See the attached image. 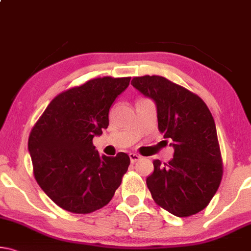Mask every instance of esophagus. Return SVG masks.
I'll list each match as a JSON object with an SVG mask.
<instances>
[{
    "instance_id": "esophagus-1",
    "label": "esophagus",
    "mask_w": 251,
    "mask_h": 251,
    "mask_svg": "<svg viewBox=\"0 0 251 251\" xmlns=\"http://www.w3.org/2000/svg\"><path fill=\"white\" fill-rule=\"evenodd\" d=\"M129 157H130V161L132 164H134L136 163V161H138L139 159H140V156L139 155H137V153H133V152H131V153H129Z\"/></svg>"
}]
</instances>
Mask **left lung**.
I'll use <instances>...</instances> for the list:
<instances>
[{
	"label": "left lung",
	"instance_id": "obj_1",
	"mask_svg": "<svg viewBox=\"0 0 251 251\" xmlns=\"http://www.w3.org/2000/svg\"><path fill=\"white\" fill-rule=\"evenodd\" d=\"M134 88L156 104L158 129L172 139L174 157L153 160L147 186L158 205L179 218L205 209L221 183L223 167L217 128L201 98L161 76L134 77Z\"/></svg>",
	"mask_w": 251,
	"mask_h": 251
}]
</instances>
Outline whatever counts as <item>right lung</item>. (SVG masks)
<instances>
[{
	"instance_id": "1",
	"label": "right lung",
	"mask_w": 251,
	"mask_h": 251,
	"mask_svg": "<svg viewBox=\"0 0 251 251\" xmlns=\"http://www.w3.org/2000/svg\"><path fill=\"white\" fill-rule=\"evenodd\" d=\"M131 77H100L57 95L29 136L28 149L37 183L51 201L72 213L106 205L130 158L100 155L93 138L109 126V111Z\"/></svg>"
}]
</instances>
